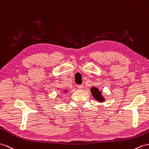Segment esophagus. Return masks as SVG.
<instances>
[{"label":"esophagus","mask_w":149,"mask_h":149,"mask_svg":"<svg viewBox=\"0 0 149 149\" xmlns=\"http://www.w3.org/2000/svg\"><path fill=\"white\" fill-rule=\"evenodd\" d=\"M77 88H79V89H82V88H83V86L82 85H77Z\"/></svg>","instance_id":"esophagus-1"}]
</instances>
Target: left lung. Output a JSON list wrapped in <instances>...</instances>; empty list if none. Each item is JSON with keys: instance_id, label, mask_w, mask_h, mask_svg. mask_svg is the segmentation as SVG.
Returning <instances> with one entry per match:
<instances>
[{"instance_id": "left-lung-1", "label": "left lung", "mask_w": 149, "mask_h": 149, "mask_svg": "<svg viewBox=\"0 0 149 149\" xmlns=\"http://www.w3.org/2000/svg\"><path fill=\"white\" fill-rule=\"evenodd\" d=\"M91 92H92L93 97L95 98V99H96L97 100H98L100 102H104L105 99L102 95V93H101L100 91H99V90H98V88H97L96 87H95V86L92 87Z\"/></svg>"}]
</instances>
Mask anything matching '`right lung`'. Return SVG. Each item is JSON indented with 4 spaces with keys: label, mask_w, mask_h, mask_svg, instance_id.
Returning <instances> with one entry per match:
<instances>
[{
    "label": "right lung",
    "mask_w": 149,
    "mask_h": 149,
    "mask_svg": "<svg viewBox=\"0 0 149 149\" xmlns=\"http://www.w3.org/2000/svg\"><path fill=\"white\" fill-rule=\"evenodd\" d=\"M68 92V91H67V90H65V91H64V92Z\"/></svg>",
    "instance_id": "obj_1"
}]
</instances>
